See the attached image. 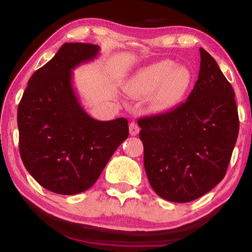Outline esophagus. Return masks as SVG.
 Masks as SVG:
<instances>
[{
	"label": "esophagus",
	"mask_w": 252,
	"mask_h": 252,
	"mask_svg": "<svg viewBox=\"0 0 252 252\" xmlns=\"http://www.w3.org/2000/svg\"><path fill=\"white\" fill-rule=\"evenodd\" d=\"M129 130H130V134L131 135H136V134H139L140 127H139V126L136 125L134 121H132L130 125H129Z\"/></svg>",
	"instance_id": "esophagus-1"
}]
</instances>
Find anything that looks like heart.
<instances>
[{
  "label": "heart",
  "mask_w": 252,
  "mask_h": 252,
  "mask_svg": "<svg viewBox=\"0 0 252 252\" xmlns=\"http://www.w3.org/2000/svg\"><path fill=\"white\" fill-rule=\"evenodd\" d=\"M192 81L193 75L187 66L163 60L136 72L123 90L134 97L152 94L149 100L150 110L153 113H167L183 101Z\"/></svg>",
  "instance_id": "b5f03b06"
}]
</instances>
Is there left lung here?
I'll use <instances>...</instances> for the list:
<instances>
[{
  "label": "left lung",
  "instance_id": "8db88e82",
  "mask_svg": "<svg viewBox=\"0 0 252 252\" xmlns=\"http://www.w3.org/2000/svg\"><path fill=\"white\" fill-rule=\"evenodd\" d=\"M200 58L198 80L185 103L138 121L149 182L172 202L192 201L222 180L239 133L231 84L202 48Z\"/></svg>",
  "mask_w": 252,
  "mask_h": 252
}]
</instances>
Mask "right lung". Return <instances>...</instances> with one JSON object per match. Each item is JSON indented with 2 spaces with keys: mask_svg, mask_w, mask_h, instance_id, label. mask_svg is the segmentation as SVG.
<instances>
[{
  "mask_svg": "<svg viewBox=\"0 0 252 252\" xmlns=\"http://www.w3.org/2000/svg\"><path fill=\"white\" fill-rule=\"evenodd\" d=\"M90 43H65L30 78L18 108L23 164L40 185L59 194L94 185L129 135L127 120L97 121L81 106L72 84L76 66L99 55Z\"/></svg>",
  "mask_w": 252,
  "mask_h": 252,
  "instance_id": "1",
  "label": "right lung"
}]
</instances>
